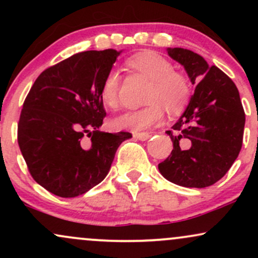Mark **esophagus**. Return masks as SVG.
<instances>
[{
	"instance_id": "esophagus-1",
	"label": "esophagus",
	"mask_w": 258,
	"mask_h": 258,
	"mask_svg": "<svg viewBox=\"0 0 258 258\" xmlns=\"http://www.w3.org/2000/svg\"><path fill=\"white\" fill-rule=\"evenodd\" d=\"M150 136L152 135L148 132H135L133 133V137L139 139V141H147V139L150 138Z\"/></svg>"
}]
</instances>
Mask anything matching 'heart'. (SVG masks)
Wrapping results in <instances>:
<instances>
[{
    "instance_id": "1",
    "label": "heart",
    "mask_w": 258,
    "mask_h": 258,
    "mask_svg": "<svg viewBox=\"0 0 258 258\" xmlns=\"http://www.w3.org/2000/svg\"><path fill=\"white\" fill-rule=\"evenodd\" d=\"M127 64L150 80L143 108L120 114L111 121L115 130L142 131L155 125L164 116V108L170 114H178L185 108L190 97V87L183 75L174 72L172 63L156 52L135 54ZM119 72L112 69L106 74L100 86V98L108 108L119 105Z\"/></svg>"
}]
</instances>
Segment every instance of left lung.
Masks as SVG:
<instances>
[{"label":"left lung","mask_w":258,"mask_h":258,"mask_svg":"<svg viewBox=\"0 0 258 258\" xmlns=\"http://www.w3.org/2000/svg\"><path fill=\"white\" fill-rule=\"evenodd\" d=\"M167 53L197 87L185 111L166 131L173 149L159 171L174 184L205 188L220 180L240 153L244 108L235 84L217 67L189 49L167 48Z\"/></svg>","instance_id":"1"}]
</instances>
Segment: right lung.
Instances as JSON below:
<instances>
[{
    "mask_svg": "<svg viewBox=\"0 0 258 258\" xmlns=\"http://www.w3.org/2000/svg\"><path fill=\"white\" fill-rule=\"evenodd\" d=\"M120 53H76L41 73L26 96L18 144L31 177L49 193L75 198L99 184L132 137L98 130L106 115L100 86Z\"/></svg>",
    "mask_w": 258,
    "mask_h": 258,
    "instance_id": "1",
    "label": "right lung"
}]
</instances>
